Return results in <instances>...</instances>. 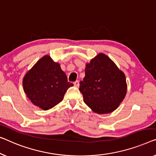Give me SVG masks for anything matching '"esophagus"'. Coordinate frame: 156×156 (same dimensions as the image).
Here are the masks:
<instances>
[{"instance_id":"esophagus-1","label":"esophagus","mask_w":156,"mask_h":156,"mask_svg":"<svg viewBox=\"0 0 156 156\" xmlns=\"http://www.w3.org/2000/svg\"><path fill=\"white\" fill-rule=\"evenodd\" d=\"M73 85H74V86H75V87H79V81L78 80H76V81H75V82L73 83Z\"/></svg>"}]
</instances>
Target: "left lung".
Segmentation results:
<instances>
[{
	"mask_svg": "<svg viewBox=\"0 0 156 156\" xmlns=\"http://www.w3.org/2000/svg\"><path fill=\"white\" fill-rule=\"evenodd\" d=\"M85 76L80 82L84 102L99 114L111 113L118 107L127 92L125 74L104 54L86 64Z\"/></svg>",
	"mask_w": 156,
	"mask_h": 156,
	"instance_id": "1",
	"label": "left lung"
}]
</instances>
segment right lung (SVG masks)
I'll return each instance as SVG.
<instances>
[{
    "label": "right lung",
    "instance_id": "right-lung-1",
    "mask_svg": "<svg viewBox=\"0 0 156 156\" xmlns=\"http://www.w3.org/2000/svg\"><path fill=\"white\" fill-rule=\"evenodd\" d=\"M73 85L68 82L59 64L48 55L38 60L23 80L28 98L43 110H48L62 101L66 90Z\"/></svg>",
    "mask_w": 156,
    "mask_h": 156
}]
</instances>
